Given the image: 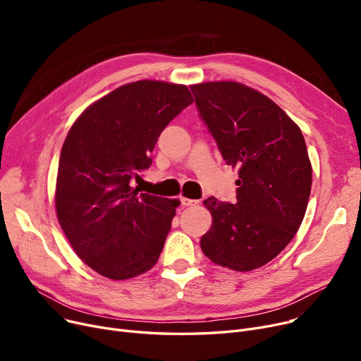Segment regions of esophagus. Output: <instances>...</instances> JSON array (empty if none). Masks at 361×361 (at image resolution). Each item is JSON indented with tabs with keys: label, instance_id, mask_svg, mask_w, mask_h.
<instances>
[{
	"label": "esophagus",
	"instance_id": "esophagus-1",
	"mask_svg": "<svg viewBox=\"0 0 361 361\" xmlns=\"http://www.w3.org/2000/svg\"><path fill=\"white\" fill-rule=\"evenodd\" d=\"M180 202L183 206H195L199 203V200H195V199H187V197H180Z\"/></svg>",
	"mask_w": 361,
	"mask_h": 361
}]
</instances>
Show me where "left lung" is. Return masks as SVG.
Masks as SVG:
<instances>
[{"label": "left lung", "instance_id": "1", "mask_svg": "<svg viewBox=\"0 0 361 361\" xmlns=\"http://www.w3.org/2000/svg\"><path fill=\"white\" fill-rule=\"evenodd\" d=\"M190 89L224 161L238 168L235 203L203 202L212 226L200 247L219 267L257 269L287 247L305 218L312 188L305 137L274 101L249 86L207 82Z\"/></svg>", "mask_w": 361, "mask_h": 361}]
</instances>
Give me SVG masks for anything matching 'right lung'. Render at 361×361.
<instances>
[{
    "instance_id": "add662e5",
    "label": "right lung",
    "mask_w": 361,
    "mask_h": 361,
    "mask_svg": "<svg viewBox=\"0 0 361 361\" xmlns=\"http://www.w3.org/2000/svg\"><path fill=\"white\" fill-rule=\"evenodd\" d=\"M193 98L184 85L139 80L87 106L61 149L55 209L78 256L123 281L158 262L177 199L139 193L133 178L152 165L162 130Z\"/></svg>"
}]
</instances>
